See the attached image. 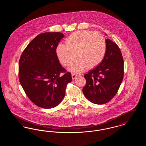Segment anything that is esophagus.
<instances>
[{"mask_svg":"<svg viewBox=\"0 0 146 146\" xmlns=\"http://www.w3.org/2000/svg\"><path fill=\"white\" fill-rule=\"evenodd\" d=\"M77 76H78V75H76V74H72V78L73 80L75 79Z\"/></svg>","mask_w":146,"mask_h":146,"instance_id":"1","label":"esophagus"}]
</instances>
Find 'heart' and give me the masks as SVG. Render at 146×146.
I'll return each instance as SVG.
<instances>
[{
  "instance_id": "obj_1",
  "label": "heart",
  "mask_w": 146,
  "mask_h": 146,
  "mask_svg": "<svg viewBox=\"0 0 146 146\" xmlns=\"http://www.w3.org/2000/svg\"><path fill=\"white\" fill-rule=\"evenodd\" d=\"M66 44H59L56 54L64 66H69L77 56L79 58L68 68L78 73L86 67L91 68L101 62L106 53V42L103 35L90 31H81L70 35L66 39Z\"/></svg>"
}]
</instances>
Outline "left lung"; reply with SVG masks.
<instances>
[{
	"label": "left lung",
	"instance_id": "1",
	"mask_svg": "<svg viewBox=\"0 0 146 146\" xmlns=\"http://www.w3.org/2000/svg\"><path fill=\"white\" fill-rule=\"evenodd\" d=\"M107 49L103 61L84 77L86 83L83 89L91 102L105 104L114 97L124 76V61L115 42L106 39Z\"/></svg>",
	"mask_w": 146,
	"mask_h": 146
}]
</instances>
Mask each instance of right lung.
Returning a JSON list of instances; mask_svg holds the SVG:
<instances>
[{
	"instance_id": "1",
	"label": "right lung",
	"mask_w": 146,
	"mask_h": 146,
	"mask_svg": "<svg viewBox=\"0 0 146 146\" xmlns=\"http://www.w3.org/2000/svg\"><path fill=\"white\" fill-rule=\"evenodd\" d=\"M64 36L60 32L38 35L23 51L19 64L22 87L29 100L45 109L60 104L65 95L67 84L72 82L70 72L61 65L56 48ZM65 72L62 77L59 74Z\"/></svg>"
}]
</instances>
